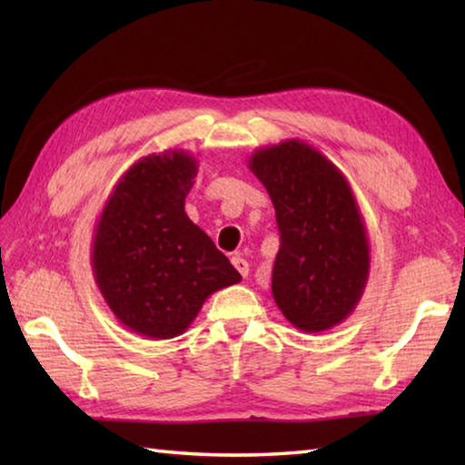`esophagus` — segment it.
<instances>
[{
    "label": "esophagus",
    "instance_id": "1",
    "mask_svg": "<svg viewBox=\"0 0 465 465\" xmlns=\"http://www.w3.org/2000/svg\"><path fill=\"white\" fill-rule=\"evenodd\" d=\"M232 263H233V268L243 275V278H248V275H250V263H248V260H243L242 255H233Z\"/></svg>",
    "mask_w": 465,
    "mask_h": 465
}]
</instances>
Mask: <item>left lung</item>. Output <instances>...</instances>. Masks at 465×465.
Returning <instances> with one entry per match:
<instances>
[{
	"label": "left lung",
	"instance_id": "obj_1",
	"mask_svg": "<svg viewBox=\"0 0 465 465\" xmlns=\"http://www.w3.org/2000/svg\"><path fill=\"white\" fill-rule=\"evenodd\" d=\"M248 165L275 207L272 293L283 318L305 333L341 323L370 275L368 232L348 180L302 140L260 147Z\"/></svg>",
	"mask_w": 465,
	"mask_h": 465
}]
</instances>
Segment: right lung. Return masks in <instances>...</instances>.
Here are the masks:
<instances>
[{"mask_svg":"<svg viewBox=\"0 0 465 465\" xmlns=\"http://www.w3.org/2000/svg\"><path fill=\"white\" fill-rule=\"evenodd\" d=\"M195 175L190 152L145 155L114 185L95 225L97 288L120 323L143 338L183 333L213 292L242 282L185 213Z\"/></svg>","mask_w":465,"mask_h":465,"instance_id":"right-lung-1","label":"right lung"}]
</instances>
